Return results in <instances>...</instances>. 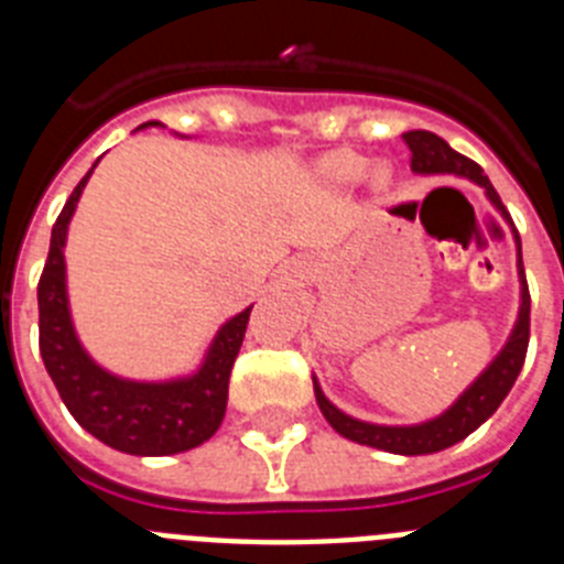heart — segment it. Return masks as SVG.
Returning a JSON list of instances; mask_svg holds the SVG:
<instances>
[{
  "label": "heart",
  "instance_id": "1",
  "mask_svg": "<svg viewBox=\"0 0 564 564\" xmlns=\"http://www.w3.org/2000/svg\"><path fill=\"white\" fill-rule=\"evenodd\" d=\"M367 169H370V161H367V158L341 149V152H333L327 154V158H322V163H318V177H322L325 183H330V186H356V183L364 181ZM370 186L376 188V192H390L392 186L390 169L387 166L372 169Z\"/></svg>",
  "mask_w": 564,
  "mask_h": 564
}]
</instances>
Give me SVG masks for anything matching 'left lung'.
Instances as JSON below:
<instances>
[{
	"instance_id": "8db88e82",
	"label": "left lung",
	"mask_w": 564,
	"mask_h": 564,
	"mask_svg": "<svg viewBox=\"0 0 564 564\" xmlns=\"http://www.w3.org/2000/svg\"><path fill=\"white\" fill-rule=\"evenodd\" d=\"M403 141L412 152V172L415 174H455V177H466V181L477 183V186L486 192L488 203L497 208V212L511 223L506 206H502L500 194L495 192V186L488 183V177L482 174V169L475 161H468L466 154L455 152L449 143L437 138L435 132H426V129H412V132H403ZM511 231H514L517 242V276H520V313H517L514 330L506 338L502 350L497 352L495 361L488 364L486 370L468 383L463 395L452 403L449 410L441 412L432 421L412 423V426H387V423H370L358 421V417L347 415L336 406V403L327 401V395L318 387L316 376H313V390H316V403L322 415L327 417L333 430L341 437L352 443H361V446H372V449L392 452V455H435L441 449H449L455 443H460L463 437H468L471 432L486 423L488 417L495 415L497 406L506 401V395L514 387L517 376L522 370V361H525L528 350V327H531V296H528V282H525V268H522V242L520 234H517L514 223H511Z\"/></svg>"
}]
</instances>
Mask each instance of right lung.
I'll return each mask as SVG.
<instances>
[{
  "mask_svg": "<svg viewBox=\"0 0 564 564\" xmlns=\"http://www.w3.org/2000/svg\"><path fill=\"white\" fill-rule=\"evenodd\" d=\"M163 127L158 121L138 129ZM96 169V166H93ZM82 177L58 214L50 234V253L39 279V347L44 367L56 383L69 415L101 443L138 457H163L188 452L220 430L228 403V378L251 307L231 316L208 344L203 364L194 372L169 381H134L104 370L84 350L67 296V228L76 214L89 174Z\"/></svg>",
  "mask_w": 564,
  "mask_h": 564,
  "instance_id": "obj_1",
  "label": "right lung"
}]
</instances>
